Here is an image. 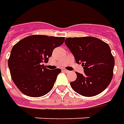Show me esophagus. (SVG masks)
Returning a JSON list of instances; mask_svg holds the SVG:
<instances>
[{"mask_svg": "<svg viewBox=\"0 0 124 124\" xmlns=\"http://www.w3.org/2000/svg\"><path fill=\"white\" fill-rule=\"evenodd\" d=\"M62 70L63 71V72H69L70 71L68 70H66V69H65V68H62Z\"/></svg>", "mask_w": 124, "mask_h": 124, "instance_id": "34e87169", "label": "esophagus"}]
</instances>
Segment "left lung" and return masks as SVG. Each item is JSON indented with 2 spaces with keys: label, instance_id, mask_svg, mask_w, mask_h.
<instances>
[{
  "label": "left lung",
  "instance_id": "8db88e82",
  "mask_svg": "<svg viewBox=\"0 0 124 124\" xmlns=\"http://www.w3.org/2000/svg\"><path fill=\"white\" fill-rule=\"evenodd\" d=\"M65 44L74 55L76 62L82 63L84 74L77 72L70 83L79 95L93 97L103 92L113 78L115 60L109 45L94 37L66 38Z\"/></svg>",
  "mask_w": 124,
  "mask_h": 124
}]
</instances>
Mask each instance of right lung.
Wrapping results in <instances>:
<instances>
[{
    "mask_svg": "<svg viewBox=\"0 0 124 124\" xmlns=\"http://www.w3.org/2000/svg\"><path fill=\"white\" fill-rule=\"evenodd\" d=\"M64 37L33 35L23 38L14 46L8 60L14 83L21 93L39 97L53 88L60 68L50 70L43 62H47L54 48L64 42Z\"/></svg>",
    "mask_w": 124,
    "mask_h": 124,
    "instance_id": "1",
    "label": "right lung"
}]
</instances>
